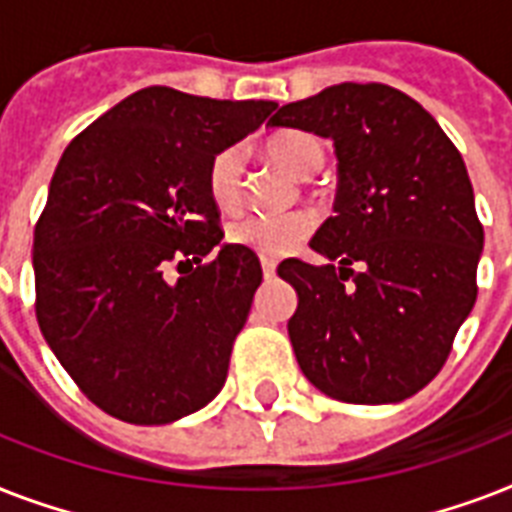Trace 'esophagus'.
Instances as JSON below:
<instances>
[{"label":"esophagus","instance_id":"34e87169","mask_svg":"<svg viewBox=\"0 0 512 512\" xmlns=\"http://www.w3.org/2000/svg\"><path fill=\"white\" fill-rule=\"evenodd\" d=\"M260 265H263L265 279H271V276H276V260H271V257H260Z\"/></svg>","mask_w":512,"mask_h":512}]
</instances>
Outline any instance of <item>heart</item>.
Returning a JSON list of instances; mask_svg holds the SVG:
<instances>
[{
    "mask_svg": "<svg viewBox=\"0 0 512 512\" xmlns=\"http://www.w3.org/2000/svg\"><path fill=\"white\" fill-rule=\"evenodd\" d=\"M273 162L281 164L297 177H311L324 164V146L311 132L289 130L279 132L265 146ZM209 196L225 209L239 207L244 196V154L241 148L231 146L215 154L207 172ZM316 231V217L311 212H289V215H265L249 212L236 217L228 228L231 244L263 257H281L305 241Z\"/></svg>",
    "mask_w": 512,
    "mask_h": 512,
    "instance_id": "heart-1",
    "label": "heart"
}]
</instances>
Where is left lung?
<instances>
[{
    "label": "left lung",
    "instance_id": "8db88e82",
    "mask_svg": "<svg viewBox=\"0 0 512 512\" xmlns=\"http://www.w3.org/2000/svg\"><path fill=\"white\" fill-rule=\"evenodd\" d=\"M268 124L329 138L337 154L335 217L311 239L329 263L279 265L297 292L287 324L297 364L345 404L414 396L441 372L478 295L484 228L460 151L388 84H335Z\"/></svg>",
    "mask_w": 512,
    "mask_h": 512
}]
</instances>
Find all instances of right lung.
<instances>
[{"mask_svg":"<svg viewBox=\"0 0 512 512\" xmlns=\"http://www.w3.org/2000/svg\"><path fill=\"white\" fill-rule=\"evenodd\" d=\"M276 108L146 87L60 156L34 231L36 321L71 380L116 420L167 425L225 385L263 268L249 249L220 244L207 172Z\"/></svg>","mask_w":512,"mask_h":512,"instance_id":"1","label":"right lung"}]
</instances>
